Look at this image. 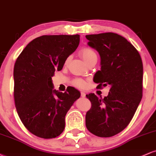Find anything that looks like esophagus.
Instances as JSON below:
<instances>
[{
    "instance_id": "esophagus-1",
    "label": "esophagus",
    "mask_w": 156,
    "mask_h": 156,
    "mask_svg": "<svg viewBox=\"0 0 156 156\" xmlns=\"http://www.w3.org/2000/svg\"><path fill=\"white\" fill-rule=\"evenodd\" d=\"M80 96L82 97V98H85L86 97V93L84 92H80Z\"/></svg>"
}]
</instances>
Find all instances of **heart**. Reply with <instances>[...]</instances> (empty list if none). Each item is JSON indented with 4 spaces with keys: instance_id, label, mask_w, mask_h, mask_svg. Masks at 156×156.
Masks as SVG:
<instances>
[{
    "instance_id": "1",
    "label": "heart",
    "mask_w": 156,
    "mask_h": 156,
    "mask_svg": "<svg viewBox=\"0 0 156 156\" xmlns=\"http://www.w3.org/2000/svg\"><path fill=\"white\" fill-rule=\"evenodd\" d=\"M80 55L86 63H88L93 58H98L96 53L92 49L89 48H84L80 51ZM69 62V57L67 58L65 61V64H67ZM73 85L78 88H83L86 86V82L83 79H76L73 82Z\"/></svg>"
}]
</instances>
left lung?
Returning a JSON list of instances; mask_svg holds the SVG:
<instances>
[{
    "label": "left lung",
    "mask_w": 156,
    "mask_h": 156,
    "mask_svg": "<svg viewBox=\"0 0 156 156\" xmlns=\"http://www.w3.org/2000/svg\"><path fill=\"white\" fill-rule=\"evenodd\" d=\"M87 44L101 57V70L94 82L110 87L104 98L87 94L92 103L86 114L89 131L100 137L120 133L131 121L142 98L143 64L137 50L126 39L115 33L86 36Z\"/></svg>",
    "instance_id": "8db88e82"
}]
</instances>
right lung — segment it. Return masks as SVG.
Instances as JSON below:
<instances>
[{"label":"right lung","mask_w":156,"mask_h":156,"mask_svg":"<svg viewBox=\"0 0 156 156\" xmlns=\"http://www.w3.org/2000/svg\"><path fill=\"white\" fill-rule=\"evenodd\" d=\"M80 36L44 35L29 42L14 67V97L20 119L37 136L52 139L65 127V116L80 93L70 87L64 93L53 89L51 77L62 69L76 51Z\"/></svg>","instance_id":"obj_1"}]
</instances>
